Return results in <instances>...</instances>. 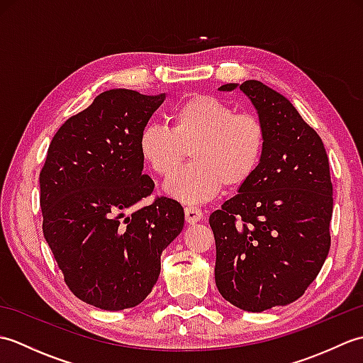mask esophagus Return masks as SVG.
<instances>
[{
	"label": "esophagus",
	"instance_id": "34e87169",
	"mask_svg": "<svg viewBox=\"0 0 363 363\" xmlns=\"http://www.w3.org/2000/svg\"><path fill=\"white\" fill-rule=\"evenodd\" d=\"M184 212H186V220L189 225H195V223H198L203 218V212L195 206H187L186 209H184Z\"/></svg>",
	"mask_w": 363,
	"mask_h": 363
}]
</instances>
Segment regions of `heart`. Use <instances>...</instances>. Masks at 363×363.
I'll return each instance as SVG.
<instances>
[{"label":"heart","mask_w":363,"mask_h":363,"mask_svg":"<svg viewBox=\"0 0 363 363\" xmlns=\"http://www.w3.org/2000/svg\"><path fill=\"white\" fill-rule=\"evenodd\" d=\"M172 128L146 125L138 137L140 156L154 173L171 176L192 151L196 164L169 177L165 194L186 204L217 196L223 186L238 189L257 172L267 133L254 113L211 95H195L169 113Z\"/></svg>","instance_id":"obj_1"}]
</instances>
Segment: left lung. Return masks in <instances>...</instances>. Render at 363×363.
Returning <instances> with one entry per match:
<instances>
[{
  "label": "left lung",
  "mask_w": 363,
  "mask_h": 363,
  "mask_svg": "<svg viewBox=\"0 0 363 363\" xmlns=\"http://www.w3.org/2000/svg\"><path fill=\"white\" fill-rule=\"evenodd\" d=\"M240 89L265 126L257 172L209 217L215 284L238 309L264 312L304 295L330 248L333 182L320 135L287 98L260 81Z\"/></svg>",
  "instance_id": "left-lung-1"
}]
</instances>
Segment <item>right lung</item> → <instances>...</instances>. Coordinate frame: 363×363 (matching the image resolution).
Instances as JSON below:
<instances>
[{
	"instance_id": "add662e5",
	"label": "right lung",
	"mask_w": 363,
	"mask_h": 363,
	"mask_svg": "<svg viewBox=\"0 0 363 363\" xmlns=\"http://www.w3.org/2000/svg\"><path fill=\"white\" fill-rule=\"evenodd\" d=\"M164 99L103 91L59 128L40 172L45 240L68 289L98 309L140 304L157 282L162 251L184 228L172 198L135 207L154 190L138 137Z\"/></svg>"
}]
</instances>
